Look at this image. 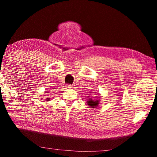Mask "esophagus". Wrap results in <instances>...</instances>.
<instances>
[{
	"label": "esophagus",
	"instance_id": "obj_1",
	"mask_svg": "<svg viewBox=\"0 0 157 157\" xmlns=\"http://www.w3.org/2000/svg\"><path fill=\"white\" fill-rule=\"evenodd\" d=\"M66 88H72V87H73V85H71L70 84H66Z\"/></svg>",
	"mask_w": 157,
	"mask_h": 157
}]
</instances>
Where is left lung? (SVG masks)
Masks as SVG:
<instances>
[{"label": "left lung", "instance_id": "8db88e82", "mask_svg": "<svg viewBox=\"0 0 157 157\" xmlns=\"http://www.w3.org/2000/svg\"><path fill=\"white\" fill-rule=\"evenodd\" d=\"M98 104V102H94V101H93L92 100H89V101L88 102V105L92 107H94L95 106H97Z\"/></svg>", "mask_w": 157, "mask_h": 157}]
</instances>
